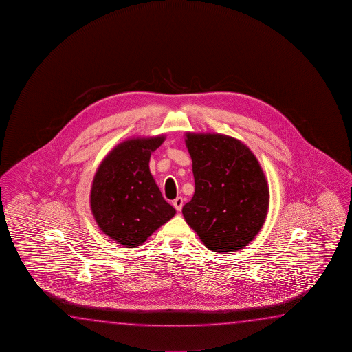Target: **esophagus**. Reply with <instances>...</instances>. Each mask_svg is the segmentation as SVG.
Segmentation results:
<instances>
[{
	"instance_id": "34e87169",
	"label": "esophagus",
	"mask_w": 352,
	"mask_h": 352,
	"mask_svg": "<svg viewBox=\"0 0 352 352\" xmlns=\"http://www.w3.org/2000/svg\"><path fill=\"white\" fill-rule=\"evenodd\" d=\"M173 207L179 212V210L182 209V207H184V198H182V197H177L176 199H173Z\"/></svg>"
}]
</instances>
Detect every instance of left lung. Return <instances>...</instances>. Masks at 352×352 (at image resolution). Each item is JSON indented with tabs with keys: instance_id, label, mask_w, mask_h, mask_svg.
Listing matches in <instances>:
<instances>
[{
	"instance_id": "1",
	"label": "left lung",
	"mask_w": 352,
	"mask_h": 352,
	"mask_svg": "<svg viewBox=\"0 0 352 352\" xmlns=\"http://www.w3.org/2000/svg\"><path fill=\"white\" fill-rule=\"evenodd\" d=\"M195 195L182 213L203 244L234 252L255 238L267 215V182L250 149L221 134L186 135Z\"/></svg>"
}]
</instances>
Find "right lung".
<instances>
[{"mask_svg": "<svg viewBox=\"0 0 352 352\" xmlns=\"http://www.w3.org/2000/svg\"><path fill=\"white\" fill-rule=\"evenodd\" d=\"M164 139L126 140L108 154L96 173L92 213L102 232L125 248L143 244L176 213L149 170L150 155Z\"/></svg>", "mask_w": 352, "mask_h": 352, "instance_id": "add662e5", "label": "right lung"}]
</instances>
